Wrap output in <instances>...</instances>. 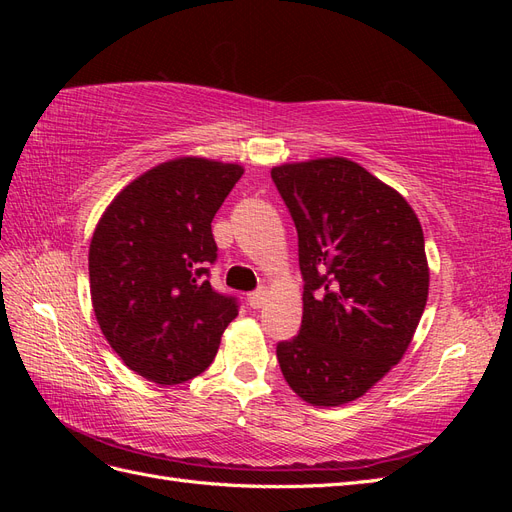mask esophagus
I'll use <instances>...</instances> for the list:
<instances>
[{
	"label": "esophagus",
	"instance_id": "1",
	"mask_svg": "<svg viewBox=\"0 0 512 512\" xmlns=\"http://www.w3.org/2000/svg\"><path fill=\"white\" fill-rule=\"evenodd\" d=\"M267 301V290L265 288H258L254 292H250V297H247V303H250V307L254 309H260L262 305H265Z\"/></svg>",
	"mask_w": 512,
	"mask_h": 512
}]
</instances>
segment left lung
Listing matches in <instances>:
<instances>
[{
  "instance_id": "8db88e82",
  "label": "left lung",
  "mask_w": 512,
  "mask_h": 512,
  "mask_svg": "<svg viewBox=\"0 0 512 512\" xmlns=\"http://www.w3.org/2000/svg\"><path fill=\"white\" fill-rule=\"evenodd\" d=\"M299 235L303 320L277 344L290 389L312 406L365 395L399 363L429 292L423 228L406 198L346 158L271 170Z\"/></svg>"
}]
</instances>
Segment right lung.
<instances>
[{"label": "right lung", "mask_w": 512, "mask_h": 512, "mask_svg": "<svg viewBox=\"0 0 512 512\" xmlns=\"http://www.w3.org/2000/svg\"><path fill=\"white\" fill-rule=\"evenodd\" d=\"M239 164L179 158L123 188L89 245L91 303L111 348L138 376L170 386L211 365L239 301L209 284L211 222Z\"/></svg>", "instance_id": "add662e5"}]
</instances>
